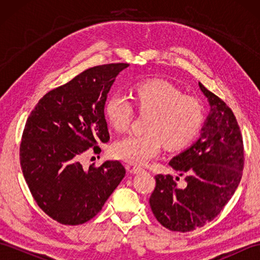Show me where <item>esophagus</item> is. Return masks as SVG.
<instances>
[{
	"mask_svg": "<svg viewBox=\"0 0 260 260\" xmlns=\"http://www.w3.org/2000/svg\"><path fill=\"white\" fill-rule=\"evenodd\" d=\"M131 172L133 174H139L141 172H144V169L141 168V167H133L131 170Z\"/></svg>",
	"mask_w": 260,
	"mask_h": 260,
	"instance_id": "34e87169",
	"label": "esophagus"
}]
</instances>
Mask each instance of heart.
I'll list each match as a JSON object with an SVG mask.
<instances>
[{
    "label": "heart",
    "instance_id": "1",
    "mask_svg": "<svg viewBox=\"0 0 260 260\" xmlns=\"http://www.w3.org/2000/svg\"><path fill=\"white\" fill-rule=\"evenodd\" d=\"M137 108L151 116L146 133L121 137L113 146L114 155L133 164H145L161 152L162 143L168 148H182L194 139L200 131L204 109L201 102L183 96L178 88L164 80H151L137 86ZM109 123L115 129L124 132L134 118L133 104L123 92H114L105 105Z\"/></svg>",
    "mask_w": 260,
    "mask_h": 260
}]
</instances>
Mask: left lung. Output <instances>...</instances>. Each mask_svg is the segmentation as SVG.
Segmentation results:
<instances>
[{"label": "left lung", "instance_id": "8db88e82", "mask_svg": "<svg viewBox=\"0 0 260 260\" xmlns=\"http://www.w3.org/2000/svg\"><path fill=\"white\" fill-rule=\"evenodd\" d=\"M210 112L198 141L175 155L170 165L179 178L157 174L150 206L157 221L172 231L187 233L211 221L234 196L244 169V143L227 104L199 82Z\"/></svg>", "mask_w": 260, "mask_h": 260}]
</instances>
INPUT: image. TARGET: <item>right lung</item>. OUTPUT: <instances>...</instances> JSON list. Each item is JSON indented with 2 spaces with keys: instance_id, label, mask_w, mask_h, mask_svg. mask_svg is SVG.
<instances>
[{
  "instance_id": "right-lung-1",
  "label": "right lung",
  "mask_w": 260,
  "mask_h": 260,
  "mask_svg": "<svg viewBox=\"0 0 260 260\" xmlns=\"http://www.w3.org/2000/svg\"><path fill=\"white\" fill-rule=\"evenodd\" d=\"M128 63L96 66L49 91L26 120L20 162L38 206L62 224L87 222L125 176L119 161L84 169L81 155L107 143L105 103L116 77Z\"/></svg>"
}]
</instances>
